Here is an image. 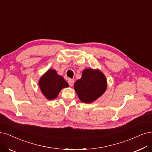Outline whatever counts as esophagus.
<instances>
[{"instance_id": "1", "label": "esophagus", "mask_w": 152, "mask_h": 152, "mask_svg": "<svg viewBox=\"0 0 152 152\" xmlns=\"http://www.w3.org/2000/svg\"><path fill=\"white\" fill-rule=\"evenodd\" d=\"M74 79H69L68 80V83L69 84V86L70 87H72L73 86H74Z\"/></svg>"}]
</instances>
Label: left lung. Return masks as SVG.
Returning <instances> with one entry per match:
<instances>
[{"mask_svg":"<svg viewBox=\"0 0 152 152\" xmlns=\"http://www.w3.org/2000/svg\"><path fill=\"white\" fill-rule=\"evenodd\" d=\"M107 88L106 77L99 69L83 70L81 78L74 83V89L78 98L86 104L96 100L105 93Z\"/></svg>","mask_w":152,"mask_h":152,"instance_id":"1","label":"left lung"}]
</instances>
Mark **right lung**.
<instances>
[{
    "mask_svg": "<svg viewBox=\"0 0 152 152\" xmlns=\"http://www.w3.org/2000/svg\"><path fill=\"white\" fill-rule=\"evenodd\" d=\"M39 86L45 98L51 100L57 98L61 90L68 87L69 84L56 70L48 69L40 78Z\"/></svg>",
    "mask_w": 152,
    "mask_h": 152,
    "instance_id": "right-lung-1",
    "label": "right lung"
}]
</instances>
